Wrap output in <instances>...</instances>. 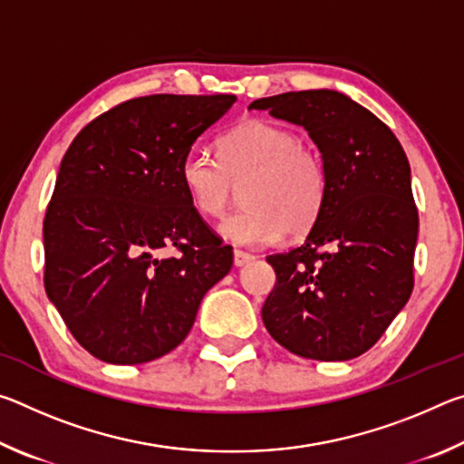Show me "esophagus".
I'll use <instances>...</instances> for the list:
<instances>
[{
    "instance_id": "1",
    "label": "esophagus",
    "mask_w": 464,
    "mask_h": 464,
    "mask_svg": "<svg viewBox=\"0 0 464 464\" xmlns=\"http://www.w3.org/2000/svg\"><path fill=\"white\" fill-rule=\"evenodd\" d=\"M254 260H256V257L251 256V254H246V251H241V249H235L233 264L237 266V268H241V266H247V264H251Z\"/></svg>"
}]
</instances>
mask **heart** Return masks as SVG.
Returning <instances> with one entry per match:
<instances>
[{
	"label": "heart",
	"mask_w": 464,
	"mask_h": 464,
	"mask_svg": "<svg viewBox=\"0 0 464 464\" xmlns=\"http://www.w3.org/2000/svg\"><path fill=\"white\" fill-rule=\"evenodd\" d=\"M192 208L218 221L237 198L246 204L218 233L237 246L256 247L282 233L309 231L324 208L327 174L319 153L296 132L266 121H246L218 140V161L192 149L179 163Z\"/></svg>",
	"instance_id": "b5f03b06"
}]
</instances>
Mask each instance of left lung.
I'll return each mask as SVG.
<instances>
[{"instance_id": "obj_1", "label": "left lung", "mask_w": 464, "mask_h": 464, "mask_svg": "<svg viewBox=\"0 0 464 464\" xmlns=\"http://www.w3.org/2000/svg\"><path fill=\"white\" fill-rule=\"evenodd\" d=\"M249 110L307 130L327 174L307 237L266 257L276 285L262 307L264 325L296 356L335 362L364 354L413 290L420 221L403 147L342 92H286Z\"/></svg>"}]
</instances>
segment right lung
Wrapping results in <instances>:
<instances>
[{"label": "right lung", "instance_id": "add662e5", "mask_svg": "<svg viewBox=\"0 0 464 464\" xmlns=\"http://www.w3.org/2000/svg\"><path fill=\"white\" fill-rule=\"evenodd\" d=\"M235 96L122 102L69 145L43 227L44 288L69 332L110 364H143L184 342L233 251L179 182V163ZM176 246L180 256L166 258Z\"/></svg>", "mask_w": 464, "mask_h": 464}]
</instances>
